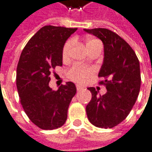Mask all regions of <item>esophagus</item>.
Returning a JSON list of instances; mask_svg holds the SVG:
<instances>
[{
    "mask_svg": "<svg viewBox=\"0 0 152 152\" xmlns=\"http://www.w3.org/2000/svg\"><path fill=\"white\" fill-rule=\"evenodd\" d=\"M76 88H77V91H81L83 89V88L79 85H76Z\"/></svg>",
    "mask_w": 152,
    "mask_h": 152,
    "instance_id": "obj_1",
    "label": "esophagus"
}]
</instances>
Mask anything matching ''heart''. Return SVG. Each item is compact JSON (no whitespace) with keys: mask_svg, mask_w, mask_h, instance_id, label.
Returning a JSON list of instances; mask_svg holds the SVG:
<instances>
[{"mask_svg":"<svg viewBox=\"0 0 152 152\" xmlns=\"http://www.w3.org/2000/svg\"><path fill=\"white\" fill-rule=\"evenodd\" d=\"M98 44H101V42L97 39L90 38L86 40V46L88 50H91L92 48H94V46H96ZM73 45H74L73 39H69L65 43V45H64V48H63L62 52L64 58H66L69 56L70 50H71ZM94 72V69L91 67L83 65V64H75L69 69V71L67 72V75L71 80H73L74 82L78 83H83L92 76Z\"/></svg>","mask_w":152,"mask_h":152,"instance_id":"b5f03b06","label":"heart"}]
</instances>
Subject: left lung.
Returning <instances> with one entry per match:
<instances>
[{"mask_svg":"<svg viewBox=\"0 0 152 152\" xmlns=\"http://www.w3.org/2000/svg\"><path fill=\"white\" fill-rule=\"evenodd\" d=\"M102 41L104 58L98 77L99 84L106 86L107 93L98 95L94 88L91 101L86 107L89 122L97 127L112 128L122 122L137 101L141 88L140 64L136 53L118 34L104 28L84 29Z\"/></svg>","mask_w":152,"mask_h":152,"instance_id":"1","label":"left lung"}]
</instances>
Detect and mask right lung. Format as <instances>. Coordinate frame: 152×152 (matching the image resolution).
Returning <instances> with one entry per match:
<instances>
[{"instance_id": "1", "label": "right lung", "mask_w": 152, "mask_h": 152, "mask_svg": "<svg viewBox=\"0 0 152 152\" xmlns=\"http://www.w3.org/2000/svg\"><path fill=\"white\" fill-rule=\"evenodd\" d=\"M77 28L45 26L26 44L16 69V87L22 107L30 120L44 130L62 126L76 94L74 83L67 82L54 91L50 74L63 64V48Z\"/></svg>"}]
</instances>
